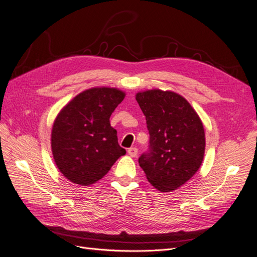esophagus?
Instances as JSON below:
<instances>
[{
	"instance_id": "1",
	"label": "esophagus",
	"mask_w": 257,
	"mask_h": 257,
	"mask_svg": "<svg viewBox=\"0 0 257 257\" xmlns=\"http://www.w3.org/2000/svg\"><path fill=\"white\" fill-rule=\"evenodd\" d=\"M128 154H129V156H130V157H132V158H136V157L138 156V148H136V147H131V148H129V149H128Z\"/></svg>"
}]
</instances>
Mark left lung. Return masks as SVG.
<instances>
[{
  "label": "left lung",
  "instance_id": "8db88e82",
  "mask_svg": "<svg viewBox=\"0 0 257 257\" xmlns=\"http://www.w3.org/2000/svg\"><path fill=\"white\" fill-rule=\"evenodd\" d=\"M136 99L146 117L149 148L139 158L148 181L160 192H172L187 182L200 167L205 136L200 117L175 92L149 90Z\"/></svg>",
  "mask_w": 257,
  "mask_h": 257
}]
</instances>
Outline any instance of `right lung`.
Segmentation results:
<instances>
[{
	"instance_id": "obj_1",
	"label": "right lung",
	"mask_w": 257,
	"mask_h": 257,
	"mask_svg": "<svg viewBox=\"0 0 257 257\" xmlns=\"http://www.w3.org/2000/svg\"><path fill=\"white\" fill-rule=\"evenodd\" d=\"M123 97L118 89L92 88L75 96L57 115L52 153L60 173L71 182L95 183L126 154L110 125L111 114Z\"/></svg>"
}]
</instances>
